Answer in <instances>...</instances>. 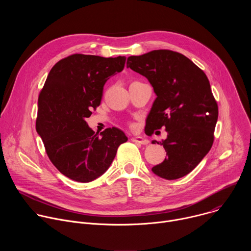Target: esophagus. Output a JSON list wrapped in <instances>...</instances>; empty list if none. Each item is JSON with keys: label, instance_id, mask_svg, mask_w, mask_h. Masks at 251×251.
Returning a JSON list of instances; mask_svg holds the SVG:
<instances>
[{"label": "esophagus", "instance_id": "1", "mask_svg": "<svg viewBox=\"0 0 251 251\" xmlns=\"http://www.w3.org/2000/svg\"><path fill=\"white\" fill-rule=\"evenodd\" d=\"M133 142L135 143H139V144H142V145H147L149 143V140L144 138V137H141V136H137V137H133L131 139Z\"/></svg>", "mask_w": 251, "mask_h": 251}]
</instances>
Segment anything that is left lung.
Segmentation results:
<instances>
[{"label":"left lung","instance_id":"left-lung-1","mask_svg":"<svg viewBox=\"0 0 251 251\" xmlns=\"http://www.w3.org/2000/svg\"><path fill=\"white\" fill-rule=\"evenodd\" d=\"M127 67L145 76L157 96L146 120V134L162 127L168 133L165 140L152 141L167 152L152 172L166 180L188 175L209 152L219 116L206 75L191 59L168 50L129 56Z\"/></svg>","mask_w":251,"mask_h":251}]
</instances>
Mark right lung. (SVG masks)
Wrapping results in <instances>:
<instances>
[{
	"instance_id": "obj_1",
	"label": "right lung",
	"mask_w": 251,
	"mask_h": 251,
	"mask_svg": "<svg viewBox=\"0 0 251 251\" xmlns=\"http://www.w3.org/2000/svg\"><path fill=\"white\" fill-rule=\"evenodd\" d=\"M126 56L73 54L50 71L38 100L35 129L51 163L71 180L88 183L102 176L128 138L118 128L95 133L87 124L103 86L123 70Z\"/></svg>"
}]
</instances>
